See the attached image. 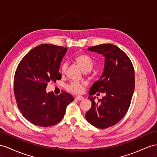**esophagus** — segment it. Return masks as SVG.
I'll use <instances>...</instances> for the list:
<instances>
[{
	"label": "esophagus",
	"instance_id": "esophagus-1",
	"mask_svg": "<svg viewBox=\"0 0 157 157\" xmlns=\"http://www.w3.org/2000/svg\"><path fill=\"white\" fill-rule=\"evenodd\" d=\"M75 99L79 100V101H81V100L83 99V97L82 95H78V96H76V97H75Z\"/></svg>",
	"mask_w": 157,
	"mask_h": 157
}]
</instances>
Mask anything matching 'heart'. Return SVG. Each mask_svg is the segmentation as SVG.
I'll return each mask as SVG.
<instances>
[{
	"instance_id": "b5f03b06",
	"label": "heart",
	"mask_w": 157,
	"mask_h": 157,
	"mask_svg": "<svg viewBox=\"0 0 157 157\" xmlns=\"http://www.w3.org/2000/svg\"><path fill=\"white\" fill-rule=\"evenodd\" d=\"M74 62L84 71L87 75L91 74V70L93 67V61L89 56L85 54H78L74 58ZM67 68V63L63 62L60 67V71L65 75ZM67 90L74 94H81L84 90V84L82 82H71L67 86Z\"/></svg>"
}]
</instances>
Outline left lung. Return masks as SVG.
Listing matches in <instances>:
<instances>
[{"instance_id": "obj_1", "label": "left lung", "mask_w": 157, "mask_h": 157, "mask_svg": "<svg viewBox=\"0 0 157 157\" xmlns=\"http://www.w3.org/2000/svg\"><path fill=\"white\" fill-rule=\"evenodd\" d=\"M88 50L105 56L103 73L91 86L89 94L100 92L106 95L98 102L95 97L88 98L92 105L86 117L92 125L104 129L119 122L129 108L135 89L134 67L128 56L113 44L91 46Z\"/></svg>"}]
</instances>
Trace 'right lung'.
Returning a JSON list of instances; mask_svg holds the SVG:
<instances>
[{
  "instance_id": "add662e5",
  "label": "right lung",
  "mask_w": 157,
  "mask_h": 157,
  "mask_svg": "<svg viewBox=\"0 0 157 157\" xmlns=\"http://www.w3.org/2000/svg\"><path fill=\"white\" fill-rule=\"evenodd\" d=\"M66 51L63 46L41 44L32 49L17 66L14 80L16 101L22 115L35 125L46 127L58 123L74 101L66 91L59 95L46 91L48 83L61 79L59 66Z\"/></svg>"
}]
</instances>
